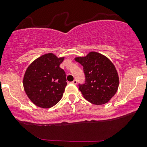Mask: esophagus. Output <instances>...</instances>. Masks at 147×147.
I'll list each match as a JSON object with an SVG mask.
<instances>
[{"label": "esophagus", "instance_id": "obj_1", "mask_svg": "<svg viewBox=\"0 0 147 147\" xmlns=\"http://www.w3.org/2000/svg\"><path fill=\"white\" fill-rule=\"evenodd\" d=\"M72 83L74 84H76L77 83H78V81H77V80H74L72 82Z\"/></svg>", "mask_w": 147, "mask_h": 147}]
</instances>
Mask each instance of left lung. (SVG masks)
Listing matches in <instances>:
<instances>
[{
  "label": "left lung",
  "mask_w": 147,
  "mask_h": 147,
  "mask_svg": "<svg viewBox=\"0 0 147 147\" xmlns=\"http://www.w3.org/2000/svg\"><path fill=\"white\" fill-rule=\"evenodd\" d=\"M75 60L82 65L85 75V82L79 84L83 97L96 105L109 102L119 87V76L113 63L97 52H90L85 57Z\"/></svg>",
  "instance_id": "left-lung-1"
}]
</instances>
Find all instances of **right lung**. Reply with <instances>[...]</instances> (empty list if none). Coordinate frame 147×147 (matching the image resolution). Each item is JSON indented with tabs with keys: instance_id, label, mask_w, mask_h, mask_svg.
I'll use <instances>...</instances> for the list:
<instances>
[{
	"instance_id": "obj_1",
	"label": "right lung",
	"mask_w": 147,
	"mask_h": 147,
	"mask_svg": "<svg viewBox=\"0 0 147 147\" xmlns=\"http://www.w3.org/2000/svg\"><path fill=\"white\" fill-rule=\"evenodd\" d=\"M64 57L47 53L28 66L23 78V87L28 98L36 106L50 108L60 100L67 85L66 75L60 65Z\"/></svg>"
}]
</instances>
